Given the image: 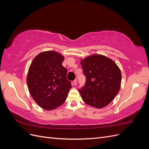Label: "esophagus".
Segmentation results:
<instances>
[{
  "label": "esophagus",
  "mask_w": 149,
  "mask_h": 149,
  "mask_svg": "<svg viewBox=\"0 0 149 149\" xmlns=\"http://www.w3.org/2000/svg\"><path fill=\"white\" fill-rule=\"evenodd\" d=\"M76 84H77V80L75 79V80H74L73 81V84L74 86H76Z\"/></svg>",
  "instance_id": "1"
}]
</instances>
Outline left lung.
<instances>
[{
    "label": "left lung",
    "instance_id": "1",
    "mask_svg": "<svg viewBox=\"0 0 149 149\" xmlns=\"http://www.w3.org/2000/svg\"><path fill=\"white\" fill-rule=\"evenodd\" d=\"M80 63L86 78L79 91L82 100L97 109L107 106L119 91L122 76L119 66L111 58L99 54L81 59Z\"/></svg>",
    "mask_w": 149,
    "mask_h": 149
}]
</instances>
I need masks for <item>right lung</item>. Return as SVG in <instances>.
I'll return each mask as SVG.
<instances>
[{
	"mask_svg": "<svg viewBox=\"0 0 149 149\" xmlns=\"http://www.w3.org/2000/svg\"><path fill=\"white\" fill-rule=\"evenodd\" d=\"M65 56L55 51L36 56L29 67L26 83L30 95L43 109L50 111L62 105L71 88L62 66Z\"/></svg>",
	"mask_w": 149,
	"mask_h": 149,
	"instance_id": "obj_1",
	"label": "right lung"
}]
</instances>
